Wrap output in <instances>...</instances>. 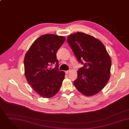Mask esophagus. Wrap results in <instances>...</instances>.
<instances>
[{
    "label": "esophagus",
    "instance_id": "esophagus-1",
    "mask_svg": "<svg viewBox=\"0 0 129 129\" xmlns=\"http://www.w3.org/2000/svg\"><path fill=\"white\" fill-rule=\"evenodd\" d=\"M70 70H68V71H65V73L66 74H69L70 72Z\"/></svg>",
    "mask_w": 129,
    "mask_h": 129
}]
</instances>
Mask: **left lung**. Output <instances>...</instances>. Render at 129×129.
Here are the masks:
<instances>
[{"instance_id":"obj_1","label":"left lung","mask_w":129,"mask_h":129,"mask_svg":"<svg viewBox=\"0 0 129 129\" xmlns=\"http://www.w3.org/2000/svg\"><path fill=\"white\" fill-rule=\"evenodd\" d=\"M67 42L79 62L84 65L77 71L74 86L85 96L97 94L110 78L112 61L105 46L98 39L80 32L69 35Z\"/></svg>"}]
</instances>
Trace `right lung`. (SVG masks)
<instances>
[{"label":"right lung","instance_id":"obj_1","mask_svg":"<svg viewBox=\"0 0 129 129\" xmlns=\"http://www.w3.org/2000/svg\"><path fill=\"white\" fill-rule=\"evenodd\" d=\"M65 41V37L45 34L38 38L26 52L25 75L33 90L43 98H49L59 91L65 77L64 71L58 70L56 53ZM56 64V68L50 66Z\"/></svg>","mask_w":129,"mask_h":129}]
</instances>
